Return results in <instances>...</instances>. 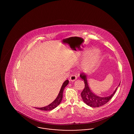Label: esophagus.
Returning a JSON list of instances; mask_svg holds the SVG:
<instances>
[{"instance_id":"obj_1","label":"esophagus","mask_w":134,"mask_h":134,"mask_svg":"<svg viewBox=\"0 0 134 134\" xmlns=\"http://www.w3.org/2000/svg\"><path fill=\"white\" fill-rule=\"evenodd\" d=\"M70 80L71 81H74L76 80L77 77L76 76V75H71L70 77Z\"/></svg>"}]
</instances>
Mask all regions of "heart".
<instances>
[{
    "label": "heart",
    "instance_id": "obj_1",
    "mask_svg": "<svg viewBox=\"0 0 134 134\" xmlns=\"http://www.w3.org/2000/svg\"><path fill=\"white\" fill-rule=\"evenodd\" d=\"M101 59L100 51L98 49H93L89 58L84 63L82 67L86 72H91L94 70L99 64Z\"/></svg>",
    "mask_w": 134,
    "mask_h": 134
}]
</instances>
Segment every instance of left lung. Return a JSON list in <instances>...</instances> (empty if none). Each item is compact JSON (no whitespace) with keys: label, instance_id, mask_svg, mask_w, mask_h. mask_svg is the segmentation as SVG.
Instances as JSON below:
<instances>
[{"label":"left lung","instance_id":"obj_1","mask_svg":"<svg viewBox=\"0 0 134 134\" xmlns=\"http://www.w3.org/2000/svg\"><path fill=\"white\" fill-rule=\"evenodd\" d=\"M80 77L81 79L84 80L85 84V87L83 91L81 93V96L83 99V102L85 103L87 105H89L92 108H96L100 106L106 104L110 99L112 98V97L114 95L115 91H116L117 88L115 89V91L113 94L110 96L107 97H100L96 96L94 94L89 88V86L88 85V82L87 80V77L85 75L84 73H81L80 75ZM120 84H119V86H120Z\"/></svg>","mask_w":134,"mask_h":134}]
</instances>
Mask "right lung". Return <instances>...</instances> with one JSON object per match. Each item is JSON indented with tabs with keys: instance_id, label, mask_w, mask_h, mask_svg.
Here are the masks:
<instances>
[{
	"instance_id": "obj_1",
	"label": "right lung",
	"mask_w": 134,
	"mask_h": 134,
	"mask_svg": "<svg viewBox=\"0 0 134 134\" xmlns=\"http://www.w3.org/2000/svg\"><path fill=\"white\" fill-rule=\"evenodd\" d=\"M68 83H69L68 80H66L64 83H63L62 86L61 88V89L60 90V92L58 94V96H57V98L49 105H48V106L45 107H43V108H36L40 109V110H51L56 108L61 102V101L62 100V98H63V93L64 88L68 85Z\"/></svg>"
}]
</instances>
